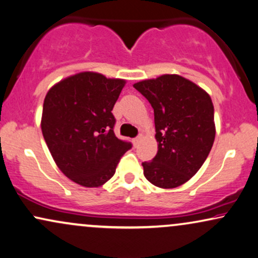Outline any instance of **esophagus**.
<instances>
[{"mask_svg":"<svg viewBox=\"0 0 258 258\" xmlns=\"http://www.w3.org/2000/svg\"><path fill=\"white\" fill-rule=\"evenodd\" d=\"M139 142H140V136H139V137H137V138L133 139V144H135V146L138 145Z\"/></svg>","mask_w":258,"mask_h":258,"instance_id":"obj_1","label":"esophagus"}]
</instances>
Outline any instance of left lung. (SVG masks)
<instances>
[{"mask_svg": "<svg viewBox=\"0 0 258 258\" xmlns=\"http://www.w3.org/2000/svg\"><path fill=\"white\" fill-rule=\"evenodd\" d=\"M152 106L158 152L144 161V176L161 188L186 183L207 160L216 127L210 95L177 74L133 85Z\"/></svg>", "mask_w": 258, "mask_h": 258, "instance_id": "obj_1", "label": "left lung"}]
</instances>
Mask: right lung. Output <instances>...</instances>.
<instances>
[{
  "instance_id": "add662e5",
  "label": "right lung",
  "mask_w": 258,
  "mask_h": 258,
  "mask_svg": "<svg viewBox=\"0 0 258 258\" xmlns=\"http://www.w3.org/2000/svg\"><path fill=\"white\" fill-rule=\"evenodd\" d=\"M126 81L82 72L55 84L44 98L41 130L57 167L85 187L111 179L132 144L115 137L112 109Z\"/></svg>"
}]
</instances>
